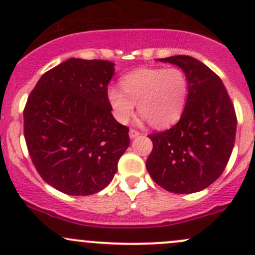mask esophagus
I'll use <instances>...</instances> for the list:
<instances>
[{
  "label": "esophagus",
  "mask_w": 255,
  "mask_h": 255,
  "mask_svg": "<svg viewBox=\"0 0 255 255\" xmlns=\"http://www.w3.org/2000/svg\"><path fill=\"white\" fill-rule=\"evenodd\" d=\"M139 134H140V133L138 132V130H135V129H130L129 130V138H130V139H134V138H137Z\"/></svg>",
  "instance_id": "1"
}]
</instances>
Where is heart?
<instances>
[{"label":"heart","mask_w":255,"mask_h":255,"mask_svg":"<svg viewBox=\"0 0 255 255\" xmlns=\"http://www.w3.org/2000/svg\"><path fill=\"white\" fill-rule=\"evenodd\" d=\"M118 87L107 90L113 116L122 125L138 112L153 127L164 128L179 120L189 94V81L177 68H139L121 78Z\"/></svg>","instance_id":"b5f03b06"}]
</instances>
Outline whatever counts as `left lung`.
<instances>
[{
  "instance_id": "obj_1",
  "label": "left lung",
  "mask_w": 255,
  "mask_h": 255,
  "mask_svg": "<svg viewBox=\"0 0 255 255\" xmlns=\"http://www.w3.org/2000/svg\"><path fill=\"white\" fill-rule=\"evenodd\" d=\"M156 60L184 71L189 94L179 122L149 135L153 150L146 170L168 191L199 192L221 176L230 160L237 130L235 107L222 80L201 61L187 55Z\"/></svg>"
}]
</instances>
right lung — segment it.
<instances>
[{
	"instance_id": "add662e5",
	"label": "right lung",
	"mask_w": 255,
	"mask_h": 255,
	"mask_svg": "<svg viewBox=\"0 0 255 255\" xmlns=\"http://www.w3.org/2000/svg\"><path fill=\"white\" fill-rule=\"evenodd\" d=\"M113 74L111 61L71 58L47 71L28 97V151L43 180L64 194L105 189L129 146V129L113 118L107 100Z\"/></svg>"
}]
</instances>
